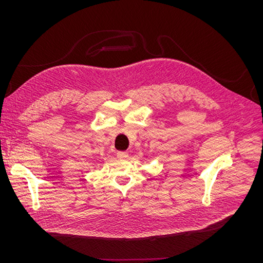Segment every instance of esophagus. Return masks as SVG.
I'll return each mask as SVG.
<instances>
[{"label":"esophagus","mask_w":263,"mask_h":263,"mask_svg":"<svg viewBox=\"0 0 263 263\" xmlns=\"http://www.w3.org/2000/svg\"><path fill=\"white\" fill-rule=\"evenodd\" d=\"M129 154L128 153H125V151H119V153H117V157L119 159H127L128 158Z\"/></svg>","instance_id":"34e87169"}]
</instances>
